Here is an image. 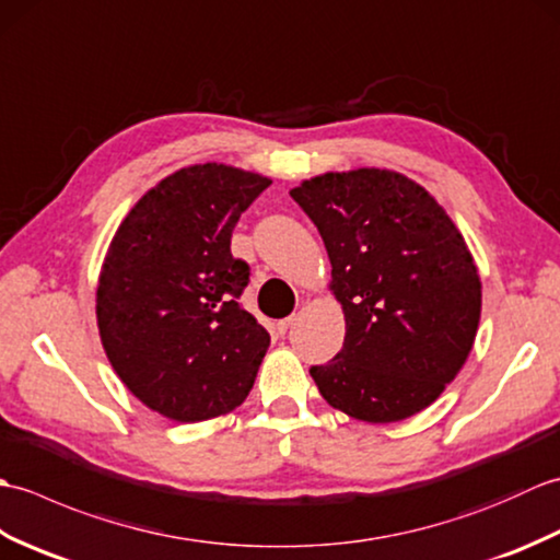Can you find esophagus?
I'll list each match as a JSON object with an SVG mask.
<instances>
[{
	"label": "esophagus",
	"instance_id": "34e87169",
	"mask_svg": "<svg viewBox=\"0 0 560 560\" xmlns=\"http://www.w3.org/2000/svg\"><path fill=\"white\" fill-rule=\"evenodd\" d=\"M293 315L291 317H287V319H279V325H277V329H279V335H287V331H289V327L293 325Z\"/></svg>",
	"mask_w": 560,
	"mask_h": 560
}]
</instances>
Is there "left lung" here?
Segmentation results:
<instances>
[{
    "label": "left lung",
    "mask_w": 560,
    "mask_h": 560,
    "mask_svg": "<svg viewBox=\"0 0 560 560\" xmlns=\"http://www.w3.org/2000/svg\"><path fill=\"white\" fill-rule=\"evenodd\" d=\"M291 197L323 235L343 347L311 375L331 407L368 423L423 411L457 377L481 317V279L445 209L407 175L325 173Z\"/></svg>",
    "instance_id": "obj_1"
}]
</instances>
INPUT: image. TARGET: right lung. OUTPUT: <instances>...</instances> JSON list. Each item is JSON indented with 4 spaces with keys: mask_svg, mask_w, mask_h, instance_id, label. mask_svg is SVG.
Listing matches in <instances>:
<instances>
[{
    "mask_svg": "<svg viewBox=\"0 0 560 560\" xmlns=\"http://www.w3.org/2000/svg\"><path fill=\"white\" fill-rule=\"evenodd\" d=\"M269 185L233 165H189L113 235L96 291L101 341L127 389L165 419L229 413L255 385L269 331L237 303L249 267L231 255V235Z\"/></svg>",
    "mask_w": 560,
    "mask_h": 560,
    "instance_id": "right-lung-1",
    "label": "right lung"
}]
</instances>
